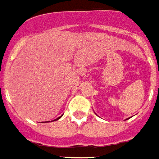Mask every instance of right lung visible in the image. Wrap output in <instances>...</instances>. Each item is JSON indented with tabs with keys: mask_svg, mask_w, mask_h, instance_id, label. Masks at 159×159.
Returning <instances> with one entry per match:
<instances>
[{
	"mask_svg": "<svg viewBox=\"0 0 159 159\" xmlns=\"http://www.w3.org/2000/svg\"><path fill=\"white\" fill-rule=\"evenodd\" d=\"M61 117H59V118H57V119H56V120H59V119H60V118H61ZM55 120H53V121H55ZM48 122H49V121H48Z\"/></svg>",
	"mask_w": 159,
	"mask_h": 159,
	"instance_id": "obj_1",
	"label": "right lung"
}]
</instances>
